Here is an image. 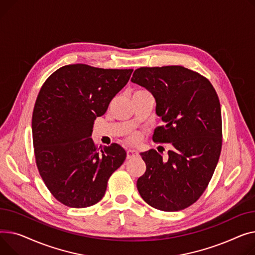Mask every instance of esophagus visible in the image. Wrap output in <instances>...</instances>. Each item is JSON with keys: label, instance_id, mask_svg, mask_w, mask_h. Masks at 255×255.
I'll return each instance as SVG.
<instances>
[{"label": "esophagus", "instance_id": "obj_1", "mask_svg": "<svg viewBox=\"0 0 255 255\" xmlns=\"http://www.w3.org/2000/svg\"><path fill=\"white\" fill-rule=\"evenodd\" d=\"M139 155V152L137 150H134V149H128V150L127 151V157L129 159V158H133Z\"/></svg>", "mask_w": 255, "mask_h": 255}]
</instances>
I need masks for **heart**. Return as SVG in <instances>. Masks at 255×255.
<instances>
[{"mask_svg":"<svg viewBox=\"0 0 255 255\" xmlns=\"http://www.w3.org/2000/svg\"><path fill=\"white\" fill-rule=\"evenodd\" d=\"M137 93H142V92H137ZM137 93H134V94H137ZM128 140L130 142H132V143L138 142L139 141V134L138 133H131V134H129Z\"/></svg>","mask_w":255,"mask_h":255,"instance_id":"heart-1","label":"heart"}]
</instances>
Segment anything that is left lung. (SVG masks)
Here are the masks:
<instances>
[{
  "label": "left lung",
  "instance_id": "left-lung-1",
  "mask_svg": "<svg viewBox=\"0 0 255 255\" xmlns=\"http://www.w3.org/2000/svg\"><path fill=\"white\" fill-rule=\"evenodd\" d=\"M155 99L164 126L153 141L171 143L168 158L141 152L146 172L137 181L142 199L161 211H180L197 202L217 166L222 144L221 109L213 85L181 66L139 68L130 79Z\"/></svg>",
  "mask_w": 255,
  "mask_h": 255
}]
</instances>
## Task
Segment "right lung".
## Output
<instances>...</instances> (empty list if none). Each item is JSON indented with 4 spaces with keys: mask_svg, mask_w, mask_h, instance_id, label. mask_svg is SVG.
Listing matches in <instances>:
<instances>
[{
    "mask_svg": "<svg viewBox=\"0 0 255 255\" xmlns=\"http://www.w3.org/2000/svg\"><path fill=\"white\" fill-rule=\"evenodd\" d=\"M131 73V69L68 65L41 87L32 118L36 163L45 185L62 204L71 208L97 204L110 176L124 163L127 152L121 145L98 149L91 136L96 118L106 113Z\"/></svg>",
    "mask_w": 255,
    "mask_h": 255,
    "instance_id": "obj_1",
    "label": "right lung"
}]
</instances>
